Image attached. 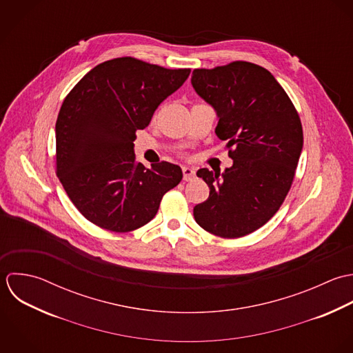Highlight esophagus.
I'll return each instance as SVG.
<instances>
[{
  "instance_id": "1",
  "label": "esophagus",
  "mask_w": 353,
  "mask_h": 353,
  "mask_svg": "<svg viewBox=\"0 0 353 353\" xmlns=\"http://www.w3.org/2000/svg\"><path fill=\"white\" fill-rule=\"evenodd\" d=\"M182 172H183V179L185 181H192L196 176V171L192 167H183Z\"/></svg>"
}]
</instances>
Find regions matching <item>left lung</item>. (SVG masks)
I'll use <instances>...</instances> for the list:
<instances>
[{
    "mask_svg": "<svg viewBox=\"0 0 353 353\" xmlns=\"http://www.w3.org/2000/svg\"><path fill=\"white\" fill-rule=\"evenodd\" d=\"M196 93L218 114L216 135L233 165L201 168L210 197L193 210L208 233L239 238L265 225L290 190L303 149V127L283 88L265 68L233 61L192 75Z\"/></svg>",
    "mask_w": 353,
    "mask_h": 353,
    "instance_id": "1",
    "label": "left lung"
}]
</instances>
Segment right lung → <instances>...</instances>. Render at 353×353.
Returning a JSON list of instances; mask_svg holds the SVG:
<instances>
[{
    "mask_svg": "<svg viewBox=\"0 0 353 353\" xmlns=\"http://www.w3.org/2000/svg\"><path fill=\"white\" fill-rule=\"evenodd\" d=\"M189 68L168 70L134 57L104 61L68 93L56 121V172L72 204L96 226L127 233L150 222L182 179L179 165L145 168L135 131L176 92Z\"/></svg>",
    "mask_w": 353,
    "mask_h": 353,
    "instance_id": "right-lung-1",
    "label": "right lung"
}]
</instances>
